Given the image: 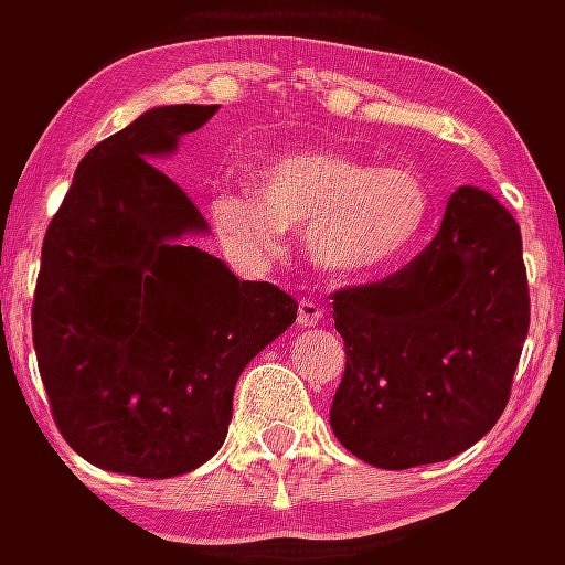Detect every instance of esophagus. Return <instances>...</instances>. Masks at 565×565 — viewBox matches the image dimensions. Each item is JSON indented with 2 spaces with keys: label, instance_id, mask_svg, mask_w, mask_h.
<instances>
[{
  "label": "esophagus",
  "instance_id": "esophagus-1",
  "mask_svg": "<svg viewBox=\"0 0 565 565\" xmlns=\"http://www.w3.org/2000/svg\"><path fill=\"white\" fill-rule=\"evenodd\" d=\"M321 318H324V308L315 298H301L298 301V327H315Z\"/></svg>",
  "mask_w": 565,
  "mask_h": 565
}]
</instances>
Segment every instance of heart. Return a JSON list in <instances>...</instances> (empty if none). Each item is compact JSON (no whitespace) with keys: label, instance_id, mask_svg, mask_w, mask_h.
Wrapping results in <instances>:
<instances>
[{"label":"heart","instance_id":"1","mask_svg":"<svg viewBox=\"0 0 565 565\" xmlns=\"http://www.w3.org/2000/svg\"><path fill=\"white\" fill-rule=\"evenodd\" d=\"M438 212L436 186L413 164L347 152H289L257 171L254 186H218L210 225L241 264H267L286 232H305V254L333 279H379L416 257Z\"/></svg>","mask_w":565,"mask_h":565}]
</instances>
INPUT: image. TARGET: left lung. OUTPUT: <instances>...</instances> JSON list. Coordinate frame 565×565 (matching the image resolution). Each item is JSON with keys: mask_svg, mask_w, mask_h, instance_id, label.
I'll return each mask as SVG.
<instances>
[{"mask_svg": "<svg viewBox=\"0 0 565 565\" xmlns=\"http://www.w3.org/2000/svg\"><path fill=\"white\" fill-rule=\"evenodd\" d=\"M527 321L522 228L487 190L458 186L419 257L333 296L347 343L333 436L384 470L461 455L509 404Z\"/></svg>", "mask_w": 565, "mask_h": 565, "instance_id": "8db88e82", "label": "left lung"}]
</instances>
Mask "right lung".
I'll return each mask as SVG.
<instances>
[{
	"label": "right lung",
	"mask_w": 565,
	"mask_h": 565,
	"mask_svg": "<svg viewBox=\"0 0 565 565\" xmlns=\"http://www.w3.org/2000/svg\"><path fill=\"white\" fill-rule=\"evenodd\" d=\"M218 104H164L78 161L34 292V350L53 419L100 470L181 477L232 423L247 362L296 321V301L238 279L186 238L210 232L156 158Z\"/></svg>",
	"instance_id": "right-lung-1"
}]
</instances>
